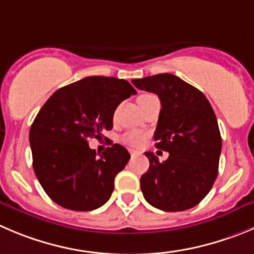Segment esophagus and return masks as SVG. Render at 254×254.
<instances>
[{
	"instance_id": "1",
	"label": "esophagus",
	"mask_w": 254,
	"mask_h": 254,
	"mask_svg": "<svg viewBox=\"0 0 254 254\" xmlns=\"http://www.w3.org/2000/svg\"><path fill=\"white\" fill-rule=\"evenodd\" d=\"M129 153H131V156H138V154H141V152L139 151H134V149H129Z\"/></svg>"
}]
</instances>
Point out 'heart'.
<instances>
[{
  "mask_svg": "<svg viewBox=\"0 0 254 254\" xmlns=\"http://www.w3.org/2000/svg\"><path fill=\"white\" fill-rule=\"evenodd\" d=\"M147 96H151V95H142L139 96L138 100H141V98L143 97H147ZM121 139H122L123 143L128 144V146L141 147L142 144L146 142L147 134L141 131H128V132H126V133L121 137Z\"/></svg>",
  "mask_w": 254,
  "mask_h": 254,
  "instance_id": "obj_1",
  "label": "heart"
}]
</instances>
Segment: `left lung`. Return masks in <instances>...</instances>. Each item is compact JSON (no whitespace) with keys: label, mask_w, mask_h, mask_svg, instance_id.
I'll return each instance as SVG.
<instances>
[{"label":"left lung","mask_w":254,"mask_h":254,"mask_svg":"<svg viewBox=\"0 0 254 254\" xmlns=\"http://www.w3.org/2000/svg\"><path fill=\"white\" fill-rule=\"evenodd\" d=\"M139 89L156 93L161 112L154 132L157 148L170 153L159 162L146 152L149 168L141 177L143 197L151 206L180 212L197 206L218 175L222 138L206 96L171 73L133 79Z\"/></svg>","instance_id":"left-lung-1"}]
</instances>
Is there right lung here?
<instances>
[{"instance_id":"obj_1","label":"right lung","mask_w":254,"mask_h":254,"mask_svg":"<svg viewBox=\"0 0 254 254\" xmlns=\"http://www.w3.org/2000/svg\"><path fill=\"white\" fill-rule=\"evenodd\" d=\"M136 89L126 79L89 76L57 89L30 129L33 171L53 202L72 211H93L110 199L115 177L129 161L121 144L97 156L88 141L113 127L117 106Z\"/></svg>"}]
</instances>
